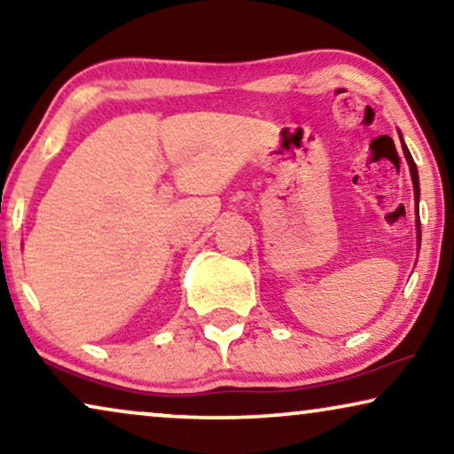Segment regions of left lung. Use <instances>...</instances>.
I'll return each instance as SVG.
<instances>
[{"instance_id": "1", "label": "left lung", "mask_w": 454, "mask_h": 454, "mask_svg": "<svg viewBox=\"0 0 454 454\" xmlns=\"http://www.w3.org/2000/svg\"><path fill=\"white\" fill-rule=\"evenodd\" d=\"M403 142V140H401ZM403 153H405V159H407V163H409V173H411V182H413V192H415V202L419 204V176H418V167H415V163H413V157H411V153H409V148L405 146V142H403ZM415 225H418V244L421 241V227H419V207H418V223H415Z\"/></svg>"}]
</instances>
